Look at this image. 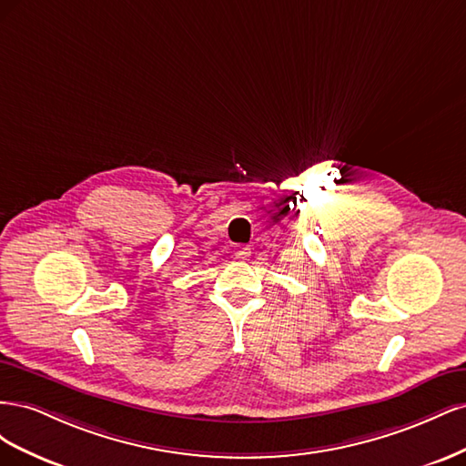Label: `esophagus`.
Returning a JSON list of instances; mask_svg holds the SVG:
<instances>
[{"label": "esophagus", "mask_w": 466, "mask_h": 466, "mask_svg": "<svg viewBox=\"0 0 466 466\" xmlns=\"http://www.w3.org/2000/svg\"><path fill=\"white\" fill-rule=\"evenodd\" d=\"M235 257H237L238 260H247V258L250 257V248H248V247H238V248L235 250Z\"/></svg>", "instance_id": "1"}]
</instances>
